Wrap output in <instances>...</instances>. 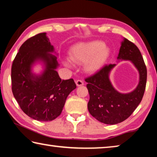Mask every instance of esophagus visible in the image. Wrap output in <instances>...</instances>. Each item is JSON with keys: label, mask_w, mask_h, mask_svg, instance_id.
I'll return each mask as SVG.
<instances>
[{"label": "esophagus", "mask_w": 157, "mask_h": 157, "mask_svg": "<svg viewBox=\"0 0 157 157\" xmlns=\"http://www.w3.org/2000/svg\"><path fill=\"white\" fill-rule=\"evenodd\" d=\"M75 83L78 86H82V85H84V82L80 80V79H78V80L75 82Z\"/></svg>", "instance_id": "obj_1"}]
</instances>
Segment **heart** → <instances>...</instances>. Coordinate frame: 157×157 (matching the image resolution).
Segmentation results:
<instances>
[{
	"label": "heart",
	"instance_id": "b5f03b06",
	"mask_svg": "<svg viewBox=\"0 0 157 157\" xmlns=\"http://www.w3.org/2000/svg\"><path fill=\"white\" fill-rule=\"evenodd\" d=\"M109 55V49L101 41L82 42L71 48L69 57L73 62L84 63L87 72L95 73L102 68ZM66 65H69L66 62Z\"/></svg>",
	"mask_w": 157,
	"mask_h": 157
}]
</instances>
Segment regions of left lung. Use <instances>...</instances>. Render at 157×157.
<instances>
[{
	"mask_svg": "<svg viewBox=\"0 0 157 157\" xmlns=\"http://www.w3.org/2000/svg\"><path fill=\"white\" fill-rule=\"evenodd\" d=\"M118 59L129 60L139 73L136 88L128 94H121L113 88L109 73L116 64L106 65L94 75L85 79L90 99L88 109L101 123L115 124L125 121L141 102L147 82V68L138 47L124 38L121 42Z\"/></svg>",
	"mask_w": 157,
	"mask_h": 157,
	"instance_id": "8db88e82",
	"label": "left lung"
}]
</instances>
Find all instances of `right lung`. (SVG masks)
<instances>
[{
	"instance_id": "obj_1",
	"label": "right lung",
	"mask_w": 157,
	"mask_h": 157,
	"mask_svg": "<svg viewBox=\"0 0 157 157\" xmlns=\"http://www.w3.org/2000/svg\"><path fill=\"white\" fill-rule=\"evenodd\" d=\"M53 52L46 33H39L22 44L12 63L14 97L26 115L39 121H51L59 116L68 95L76 88L73 79L59 78L57 57L50 54ZM38 60L45 65L41 75L33 74L31 69Z\"/></svg>"
}]
</instances>
